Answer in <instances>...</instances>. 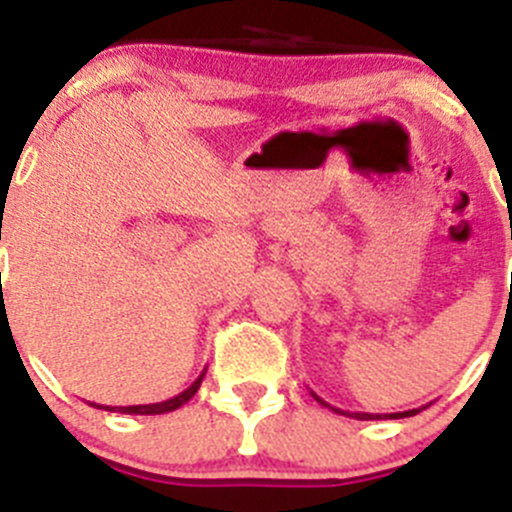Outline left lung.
I'll return each mask as SVG.
<instances>
[{
  "instance_id": "1",
  "label": "left lung",
  "mask_w": 512,
  "mask_h": 512,
  "mask_svg": "<svg viewBox=\"0 0 512 512\" xmlns=\"http://www.w3.org/2000/svg\"><path fill=\"white\" fill-rule=\"evenodd\" d=\"M310 395L315 397V400H318L320 405H323V408H330V410H333V413H338V415H346V418H356V420H374V418H377V420H387V418H390V420H400V418H410V415L420 413V410L425 408V405H423V408L405 410V413H351V410L333 408V405H328V402H325L323 397H318V395H315V392H312V390H310Z\"/></svg>"
}]
</instances>
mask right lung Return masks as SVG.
I'll return each mask as SVG.
<instances>
[{
	"label": "right lung",
	"instance_id": "add662e5",
	"mask_svg": "<svg viewBox=\"0 0 512 512\" xmlns=\"http://www.w3.org/2000/svg\"><path fill=\"white\" fill-rule=\"evenodd\" d=\"M207 372V369H205ZM205 372L200 374V377L194 379L192 384H189L187 390L179 392L176 397H171V400H164V402H153V405H128V408H110V405H104V410H112V413H125V415H161V413H171V410L182 408L184 402H189L194 397V392L200 390L202 379H205ZM92 408H102V405H97V402H92Z\"/></svg>",
	"mask_w": 512,
	"mask_h": 512
}]
</instances>
